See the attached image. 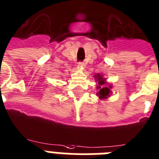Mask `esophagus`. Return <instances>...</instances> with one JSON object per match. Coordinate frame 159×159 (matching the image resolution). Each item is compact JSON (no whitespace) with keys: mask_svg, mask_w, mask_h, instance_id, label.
<instances>
[{"mask_svg":"<svg viewBox=\"0 0 159 159\" xmlns=\"http://www.w3.org/2000/svg\"><path fill=\"white\" fill-rule=\"evenodd\" d=\"M77 65H78V67H80V68H84V66H85V64H84L83 62H78Z\"/></svg>","mask_w":159,"mask_h":159,"instance_id":"1","label":"esophagus"}]
</instances>
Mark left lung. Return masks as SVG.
Wrapping results in <instances>:
<instances>
[{
  "label": "left lung",
  "mask_w": 159,
  "mask_h": 159,
  "mask_svg": "<svg viewBox=\"0 0 159 159\" xmlns=\"http://www.w3.org/2000/svg\"><path fill=\"white\" fill-rule=\"evenodd\" d=\"M95 78L98 82V86H97V90L98 91L97 95L99 96L100 100H105L107 98L109 97L110 94L112 93L111 91V88L112 86L111 85H108L106 83V79L103 77V76L100 75V73H97L95 75ZM107 86H106V85Z\"/></svg>",
  "instance_id": "left-lung-1"
}]
</instances>
